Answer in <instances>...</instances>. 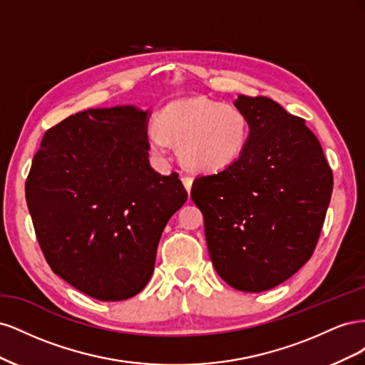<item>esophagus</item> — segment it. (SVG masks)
<instances>
[{
    "label": "esophagus",
    "mask_w": 365,
    "mask_h": 365,
    "mask_svg": "<svg viewBox=\"0 0 365 365\" xmlns=\"http://www.w3.org/2000/svg\"><path fill=\"white\" fill-rule=\"evenodd\" d=\"M181 181H182V184H184V187H185V190L189 192V195H190L192 184H193V178H192V176H187V175H184V176H181Z\"/></svg>",
    "instance_id": "esophagus-1"
}]
</instances>
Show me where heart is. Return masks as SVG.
<instances>
[{"label": "heart", "instance_id": "obj_1", "mask_svg": "<svg viewBox=\"0 0 365 365\" xmlns=\"http://www.w3.org/2000/svg\"><path fill=\"white\" fill-rule=\"evenodd\" d=\"M248 140L245 113L207 97L172 102L157 115V125L146 129V143L153 155L168 158L173 143L178 145L185 168L201 173L231 168L245 152Z\"/></svg>", "mask_w": 365, "mask_h": 365}]
</instances>
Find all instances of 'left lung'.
Returning <instances> with one entry per match:
<instances>
[{"label": "left lung", "mask_w": 365, "mask_h": 365, "mask_svg": "<svg viewBox=\"0 0 365 365\" xmlns=\"http://www.w3.org/2000/svg\"><path fill=\"white\" fill-rule=\"evenodd\" d=\"M250 140L231 168L197 176L210 259L235 289L274 288L311 259L332 195V169L314 132L268 97L239 96Z\"/></svg>", "instance_id": "8db88e82"}]
</instances>
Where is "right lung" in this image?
Segmentation results:
<instances>
[{
    "instance_id": "obj_1",
    "label": "right lung",
    "mask_w": 365,
    "mask_h": 365,
    "mask_svg": "<svg viewBox=\"0 0 365 365\" xmlns=\"http://www.w3.org/2000/svg\"><path fill=\"white\" fill-rule=\"evenodd\" d=\"M148 120L129 105L70 115L43 134L26 181L50 268L102 302L145 288L163 230L187 201L178 173L150 168Z\"/></svg>"
}]
</instances>
